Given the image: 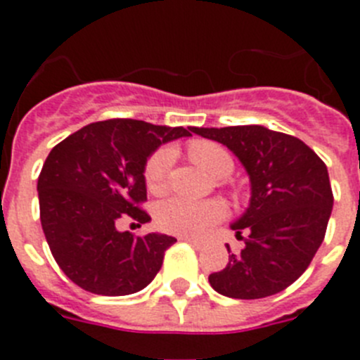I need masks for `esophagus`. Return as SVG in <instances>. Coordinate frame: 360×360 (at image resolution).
Returning a JSON list of instances; mask_svg holds the SVG:
<instances>
[{
  "label": "esophagus",
  "mask_w": 360,
  "mask_h": 360,
  "mask_svg": "<svg viewBox=\"0 0 360 360\" xmlns=\"http://www.w3.org/2000/svg\"><path fill=\"white\" fill-rule=\"evenodd\" d=\"M184 241H187V243H191L193 245V247H195V249H202V241H198V240H193V238H182Z\"/></svg>",
  "instance_id": "1"
}]
</instances>
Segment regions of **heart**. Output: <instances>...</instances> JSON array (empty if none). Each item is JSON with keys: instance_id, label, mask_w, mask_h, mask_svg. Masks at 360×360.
<instances>
[{"instance_id": "b5f03b06", "label": "heart", "mask_w": 360, "mask_h": 360, "mask_svg": "<svg viewBox=\"0 0 360 360\" xmlns=\"http://www.w3.org/2000/svg\"><path fill=\"white\" fill-rule=\"evenodd\" d=\"M187 155L195 164L216 178H225L234 169L229 151L211 141H195L187 146ZM173 153L171 149H158L146 164L144 180L151 193H162L167 182ZM225 216L221 202L205 200L193 202L186 198H169L157 209V221L164 231L184 238H200Z\"/></svg>"}]
</instances>
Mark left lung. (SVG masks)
<instances>
[{"instance_id": "obj_1", "label": "left lung", "mask_w": 360, "mask_h": 360, "mask_svg": "<svg viewBox=\"0 0 360 360\" xmlns=\"http://www.w3.org/2000/svg\"><path fill=\"white\" fill-rule=\"evenodd\" d=\"M191 131L227 146L250 180L249 207L231 225L245 247L209 276L211 287L232 299L285 290L308 269L324 240L333 207L326 165L303 141L257 124Z\"/></svg>"}]
</instances>
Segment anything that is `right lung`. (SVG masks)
<instances>
[{"mask_svg": "<svg viewBox=\"0 0 360 360\" xmlns=\"http://www.w3.org/2000/svg\"><path fill=\"white\" fill-rule=\"evenodd\" d=\"M191 136L182 126L111 119L88 124L50 151L37 178L41 225L53 259L77 287L128 295L155 279L176 238L117 229L149 221L144 171L158 146Z\"/></svg>", "mask_w": 360, "mask_h": 360, "instance_id": "1", "label": "right lung"}]
</instances>
